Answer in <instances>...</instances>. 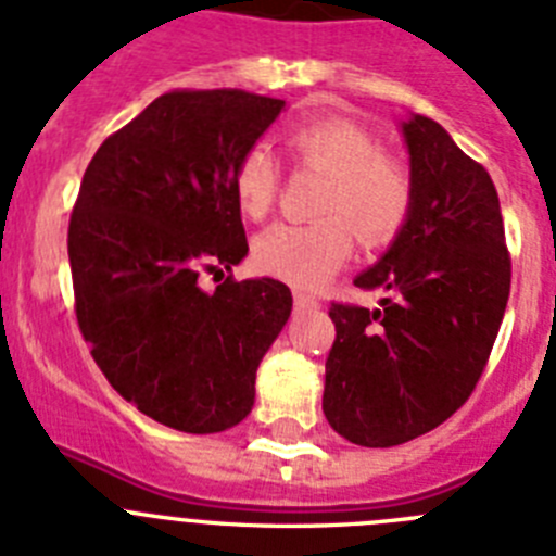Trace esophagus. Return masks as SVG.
<instances>
[{
	"mask_svg": "<svg viewBox=\"0 0 556 556\" xmlns=\"http://www.w3.org/2000/svg\"><path fill=\"white\" fill-rule=\"evenodd\" d=\"M293 305H296V311H311V307H316L318 302L313 296H307V293L296 291L293 293Z\"/></svg>",
	"mask_w": 556,
	"mask_h": 556,
	"instance_id": "34e87169",
	"label": "esophagus"
}]
</instances>
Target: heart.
<instances>
[{
  "mask_svg": "<svg viewBox=\"0 0 556 556\" xmlns=\"http://www.w3.org/2000/svg\"><path fill=\"white\" fill-rule=\"evenodd\" d=\"M288 151L302 170L325 173L316 224H274L254 240L260 271L296 288H318L352 254V231L366 245H386L408 224L417 198L412 167L366 125L321 117L293 125ZM231 190L245 218L263 220L282 190V164L268 144L254 142L231 167Z\"/></svg>",
  "mask_w": 556,
  "mask_h": 556,
  "instance_id": "obj_1",
  "label": "heart"
}]
</instances>
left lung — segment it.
<instances>
[{
	"label": "left lung",
	"instance_id": "left-lung-1",
	"mask_svg": "<svg viewBox=\"0 0 556 556\" xmlns=\"http://www.w3.org/2000/svg\"><path fill=\"white\" fill-rule=\"evenodd\" d=\"M417 198L378 265L380 311L332 302L327 422L355 445L392 447L433 431L467 403L490 361L511 285L498 192L439 123H403Z\"/></svg>",
	"mask_w": 556,
	"mask_h": 556
}]
</instances>
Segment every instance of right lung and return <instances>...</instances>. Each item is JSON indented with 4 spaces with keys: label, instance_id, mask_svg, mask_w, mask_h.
Wrapping results in <instances>:
<instances>
[{
    "label": "right lung",
    "instance_id": "add662e5",
    "mask_svg": "<svg viewBox=\"0 0 556 556\" xmlns=\"http://www.w3.org/2000/svg\"><path fill=\"white\" fill-rule=\"evenodd\" d=\"M282 105L243 89L167 91L100 144L72 206L80 336L105 380L176 431L238 425L291 316L279 279L198 285L249 251L231 167Z\"/></svg>",
    "mask_w": 556,
    "mask_h": 556
}]
</instances>
